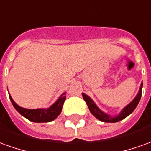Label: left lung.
Masks as SVG:
<instances>
[{
	"label": "left lung",
	"instance_id": "8db88e82",
	"mask_svg": "<svg viewBox=\"0 0 151 151\" xmlns=\"http://www.w3.org/2000/svg\"><path fill=\"white\" fill-rule=\"evenodd\" d=\"M142 86H143V83H142L139 92L137 95V96L134 98V100L132 101L129 105H127L125 108L123 109V110H122V112L120 113L118 116H116V117H110L108 114L103 113L101 110H100V109L98 108L97 106L96 105V104L94 103L93 101L88 96H86V94L84 93H82V95H83V97L84 99V101H86V105L88 106L91 113L97 119L101 120L102 122H105V123H116V122H119L120 120L124 119L126 117H127L129 114H131L134 111V109L137 106L138 103H139V101L141 100V97H142Z\"/></svg>",
	"mask_w": 151,
	"mask_h": 151
}]
</instances>
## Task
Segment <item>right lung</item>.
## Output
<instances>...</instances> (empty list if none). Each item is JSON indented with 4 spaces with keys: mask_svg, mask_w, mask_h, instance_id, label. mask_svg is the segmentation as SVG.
Returning <instances> with one entry per match:
<instances>
[{
    "mask_svg": "<svg viewBox=\"0 0 151 151\" xmlns=\"http://www.w3.org/2000/svg\"><path fill=\"white\" fill-rule=\"evenodd\" d=\"M65 93H64L59 98L57 101L50 106L49 109H28L22 108L20 106L17 105L16 103L13 101L12 97L9 96V99L11 101L12 105L15 108L18 112L21 115L25 117L26 119L30 120L32 122L35 123H47L50 122L52 120L55 119L58 116L60 115L62 110V107L64 105L66 96H65Z\"/></svg>",
    "mask_w": 151,
    "mask_h": 151,
    "instance_id": "right-lung-1",
    "label": "right lung"
}]
</instances>
